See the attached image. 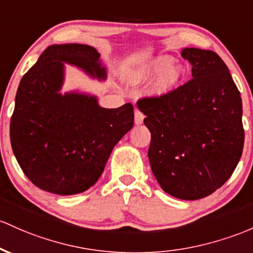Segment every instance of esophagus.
Segmentation results:
<instances>
[{
	"label": "esophagus",
	"instance_id": "esophagus-1",
	"mask_svg": "<svg viewBox=\"0 0 253 253\" xmlns=\"http://www.w3.org/2000/svg\"><path fill=\"white\" fill-rule=\"evenodd\" d=\"M144 121V114L140 112V110L135 109L134 112V122L135 125H141Z\"/></svg>",
	"mask_w": 253,
	"mask_h": 253
}]
</instances>
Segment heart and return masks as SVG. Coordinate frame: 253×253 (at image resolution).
<instances>
[{
    "label": "heart",
    "instance_id": "heart-1",
    "mask_svg": "<svg viewBox=\"0 0 253 253\" xmlns=\"http://www.w3.org/2000/svg\"><path fill=\"white\" fill-rule=\"evenodd\" d=\"M155 76L157 77L150 87V95L165 97L171 92L182 79L184 68L179 63L171 62L170 57L163 55L131 67L125 73L124 79L127 84L139 86Z\"/></svg>",
    "mask_w": 253,
    "mask_h": 253
}]
</instances>
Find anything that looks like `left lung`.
I'll return each mask as SVG.
<instances>
[{"instance_id": "8db88e82", "label": "left lung", "mask_w": 253, "mask_h": 253, "mask_svg": "<svg viewBox=\"0 0 253 253\" xmlns=\"http://www.w3.org/2000/svg\"><path fill=\"white\" fill-rule=\"evenodd\" d=\"M192 78L165 97L137 102L151 133L148 157L165 192L196 201L220 188L244 148L243 103L226 63L212 50L184 48Z\"/></svg>"}]
</instances>
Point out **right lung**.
Here are the masks:
<instances>
[{
  "instance_id": "1",
  "label": "right lung",
  "mask_w": 253,
  "mask_h": 253,
  "mask_svg": "<svg viewBox=\"0 0 253 253\" xmlns=\"http://www.w3.org/2000/svg\"><path fill=\"white\" fill-rule=\"evenodd\" d=\"M99 82L107 68L93 46L52 44L19 84L10 119V144L25 175L41 190L71 196L96 184L114 146L134 121L132 104L107 109L96 96L62 93L66 67Z\"/></svg>"
}]
</instances>
